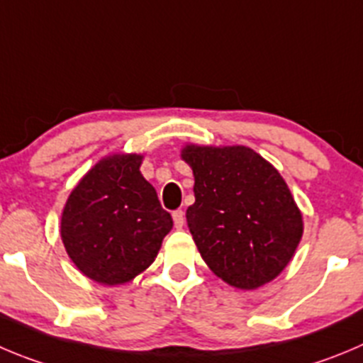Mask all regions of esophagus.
Returning a JSON list of instances; mask_svg holds the SVG:
<instances>
[{
    "mask_svg": "<svg viewBox=\"0 0 363 363\" xmlns=\"http://www.w3.org/2000/svg\"><path fill=\"white\" fill-rule=\"evenodd\" d=\"M174 223H175V228L177 229H182V225H184V211L182 209H177V211H174Z\"/></svg>",
    "mask_w": 363,
    "mask_h": 363,
    "instance_id": "obj_1",
    "label": "esophagus"
}]
</instances>
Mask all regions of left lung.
Instances as JSON below:
<instances>
[{"label":"left lung","mask_w":363,"mask_h":363,"mask_svg":"<svg viewBox=\"0 0 363 363\" xmlns=\"http://www.w3.org/2000/svg\"><path fill=\"white\" fill-rule=\"evenodd\" d=\"M195 177L189 233L215 276L240 290L276 279L303 238V215L279 172L242 145H186Z\"/></svg>","instance_id":"1"}]
</instances>
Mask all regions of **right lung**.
<instances>
[{
  "mask_svg": "<svg viewBox=\"0 0 363 363\" xmlns=\"http://www.w3.org/2000/svg\"><path fill=\"white\" fill-rule=\"evenodd\" d=\"M141 154L100 159L74 186L60 218L67 256L86 277L116 286L154 263L174 228L155 188L141 175Z\"/></svg>",
  "mask_w": 363,
  "mask_h": 363,
  "instance_id": "right-lung-1",
  "label": "right lung"
}]
</instances>
